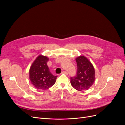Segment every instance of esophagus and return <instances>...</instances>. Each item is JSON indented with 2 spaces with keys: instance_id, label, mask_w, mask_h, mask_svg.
Returning a JSON list of instances; mask_svg holds the SVG:
<instances>
[{
  "instance_id": "esophagus-1",
  "label": "esophagus",
  "mask_w": 125,
  "mask_h": 125,
  "mask_svg": "<svg viewBox=\"0 0 125 125\" xmlns=\"http://www.w3.org/2000/svg\"><path fill=\"white\" fill-rule=\"evenodd\" d=\"M62 74H67L68 73H67V72H66L65 71H63L62 72Z\"/></svg>"
}]
</instances>
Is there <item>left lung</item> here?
Masks as SVG:
<instances>
[{"label": "left lung", "mask_w": 125, "mask_h": 125, "mask_svg": "<svg viewBox=\"0 0 125 125\" xmlns=\"http://www.w3.org/2000/svg\"><path fill=\"white\" fill-rule=\"evenodd\" d=\"M75 60L78 67L77 74L75 77L71 78V84L73 88L80 91L88 90L95 79L94 66L84 56L77 57Z\"/></svg>", "instance_id": "8db88e82"}]
</instances>
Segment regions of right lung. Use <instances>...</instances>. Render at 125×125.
I'll return each instance as SVG.
<instances>
[{"instance_id":"add662e5","label":"right lung","mask_w":125,"mask_h":125,"mask_svg":"<svg viewBox=\"0 0 125 125\" xmlns=\"http://www.w3.org/2000/svg\"><path fill=\"white\" fill-rule=\"evenodd\" d=\"M48 60L47 56L40 55L30 67L29 79L36 89L46 90L55 83L57 76L51 73L47 65Z\"/></svg>"}]
</instances>
